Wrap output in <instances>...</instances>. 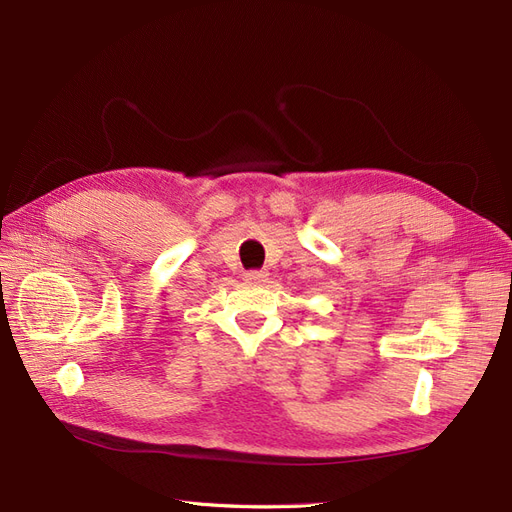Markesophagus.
<instances>
[{
	"label": "esophagus",
	"mask_w": 512,
	"mask_h": 512,
	"mask_svg": "<svg viewBox=\"0 0 512 512\" xmlns=\"http://www.w3.org/2000/svg\"><path fill=\"white\" fill-rule=\"evenodd\" d=\"M267 277H269L267 271H245V273H243V280H245L247 284H260V282H265Z\"/></svg>",
	"instance_id": "34e87169"
}]
</instances>
